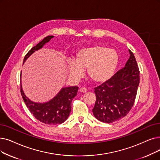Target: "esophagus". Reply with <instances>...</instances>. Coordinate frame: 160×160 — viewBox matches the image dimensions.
I'll use <instances>...</instances> for the list:
<instances>
[{"label": "esophagus", "mask_w": 160, "mask_h": 160, "mask_svg": "<svg viewBox=\"0 0 160 160\" xmlns=\"http://www.w3.org/2000/svg\"><path fill=\"white\" fill-rule=\"evenodd\" d=\"M79 92H80V93H86V92H87V89L86 88H80V89H79Z\"/></svg>", "instance_id": "obj_1"}]
</instances>
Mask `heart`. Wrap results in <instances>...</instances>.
<instances>
[{"instance_id": "obj_1", "label": "heart", "mask_w": 160, "mask_h": 160, "mask_svg": "<svg viewBox=\"0 0 160 160\" xmlns=\"http://www.w3.org/2000/svg\"><path fill=\"white\" fill-rule=\"evenodd\" d=\"M119 63V55L114 50L95 45L82 48L76 52L74 61L67 63L68 75L74 80L82 77L87 70L89 80L95 84L101 85L108 82L115 74Z\"/></svg>"}]
</instances>
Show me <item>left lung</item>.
I'll list each match as a JSON object with an SVG mask.
<instances>
[{"instance_id":"left-lung-1","label":"left lung","mask_w":160,"mask_h":160,"mask_svg":"<svg viewBox=\"0 0 160 160\" xmlns=\"http://www.w3.org/2000/svg\"><path fill=\"white\" fill-rule=\"evenodd\" d=\"M125 67L108 82L95 88L96 101L92 110L96 118L112 123L126 116L133 107L139 84V70L133 53Z\"/></svg>"}]
</instances>
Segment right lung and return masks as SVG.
Here are the masks:
<instances>
[{"mask_svg":"<svg viewBox=\"0 0 160 160\" xmlns=\"http://www.w3.org/2000/svg\"><path fill=\"white\" fill-rule=\"evenodd\" d=\"M54 36H48L34 46L26 54L23 63L34 52L42 48ZM78 90V88L76 86L62 88L51 100L45 102H37L31 101L26 96L21 84V93L31 113L38 121L48 125L60 124L68 118L71 111V102L77 95Z\"/></svg>","mask_w":160,"mask_h":160,"instance_id":"1","label":"right lung"}]
</instances>
